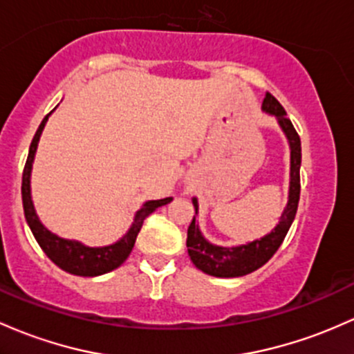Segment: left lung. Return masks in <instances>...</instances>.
<instances>
[{
  "instance_id": "left-lung-1",
  "label": "left lung",
  "mask_w": 354,
  "mask_h": 354,
  "mask_svg": "<svg viewBox=\"0 0 354 354\" xmlns=\"http://www.w3.org/2000/svg\"><path fill=\"white\" fill-rule=\"evenodd\" d=\"M262 111L266 114L274 115L281 126L282 133L286 134L287 142L290 147V180H289V200L282 212L279 223L267 235L260 239L252 240V242L243 243V245L235 247H221L208 242L201 234L198 227V200L193 198V207H195V216L188 227V239H186V247H188V255L192 262L195 263L196 269L205 274L213 275V277H242V275L250 274V272L260 269L263 263L270 260L272 255L277 252L281 243L284 242L290 225L296 218L299 193H301V178H299V169H301V139L294 129L292 122L287 119L284 107L279 104L274 95L267 92L266 99L262 102Z\"/></svg>"
}]
</instances>
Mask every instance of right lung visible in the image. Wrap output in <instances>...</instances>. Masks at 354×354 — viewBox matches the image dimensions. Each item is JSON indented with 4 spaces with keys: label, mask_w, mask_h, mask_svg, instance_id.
Segmentation results:
<instances>
[{
    "label": "right lung",
    "mask_w": 354,
    "mask_h": 354,
    "mask_svg": "<svg viewBox=\"0 0 354 354\" xmlns=\"http://www.w3.org/2000/svg\"><path fill=\"white\" fill-rule=\"evenodd\" d=\"M52 114V112H50ZM50 114L45 115L41 120L40 127L37 129L32 145H30L28 158H26L25 169H23V180H21V198H23V209H25V218L28 223L30 230L35 239H37L38 245L45 252L46 257L52 260L55 266L60 267L62 270L70 272L73 275H82V277H97V275L107 274V272L118 269L126 262L129 257L131 250H133L136 239H138L139 230L142 227V221L146 216H149L154 209L159 207L168 205L173 198H162V200H149L142 205L141 208L136 212L134 221L127 234L119 239L115 243L106 247H87L82 242L77 240L62 239L48 230L37 215L33 200H32V169L35 154H37L38 141L44 133V127L48 120Z\"/></svg>",
    "instance_id": "obj_1"
}]
</instances>
